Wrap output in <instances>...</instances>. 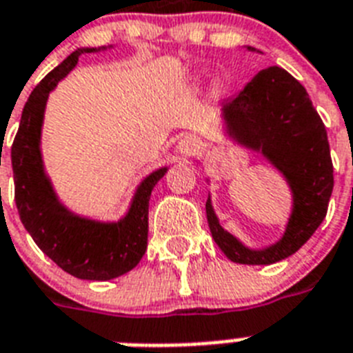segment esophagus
Returning a JSON list of instances; mask_svg holds the SVG:
<instances>
[{
  "label": "esophagus",
  "instance_id": "obj_1",
  "mask_svg": "<svg viewBox=\"0 0 353 353\" xmlns=\"http://www.w3.org/2000/svg\"><path fill=\"white\" fill-rule=\"evenodd\" d=\"M201 148V143L197 139L196 136H183L177 143V152L181 154V156H196L197 152Z\"/></svg>",
  "mask_w": 353,
  "mask_h": 353
}]
</instances>
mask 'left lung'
I'll use <instances>...</instances> for the list:
<instances>
[{
  "instance_id": "1",
  "label": "left lung",
  "mask_w": 353,
  "mask_h": 353,
  "mask_svg": "<svg viewBox=\"0 0 353 353\" xmlns=\"http://www.w3.org/2000/svg\"><path fill=\"white\" fill-rule=\"evenodd\" d=\"M221 112L226 136L272 163L290 186L294 203L279 241L254 250L219 225L208 196L206 219L212 237L225 256L239 265L286 259L310 239L328 210L334 167L325 125L305 87L281 67L257 72L236 97L223 101Z\"/></svg>"
}]
</instances>
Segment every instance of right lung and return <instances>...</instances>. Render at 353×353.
Masks as SVG:
<instances>
[{
	"mask_svg": "<svg viewBox=\"0 0 353 353\" xmlns=\"http://www.w3.org/2000/svg\"><path fill=\"white\" fill-rule=\"evenodd\" d=\"M96 50L99 48H77L34 88L23 108L10 156L19 219L43 254L77 279L108 281L130 272L145 256L148 201L154 186L168 168H157L139 183L130 208L119 221L103 223L77 216L57 199L43 167L41 127L45 107L48 94L70 74L79 56Z\"/></svg>",
	"mask_w": 353,
	"mask_h": 353,
	"instance_id": "1",
	"label": "right lung"
}]
</instances>
